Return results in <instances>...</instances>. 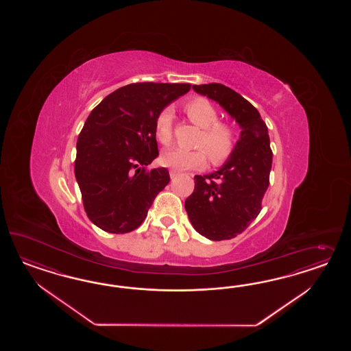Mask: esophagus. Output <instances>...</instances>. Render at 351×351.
<instances>
[{"mask_svg": "<svg viewBox=\"0 0 351 351\" xmlns=\"http://www.w3.org/2000/svg\"><path fill=\"white\" fill-rule=\"evenodd\" d=\"M170 176L171 179H175L176 176H179V172H176V171L171 170L170 171Z\"/></svg>", "mask_w": 351, "mask_h": 351, "instance_id": "1", "label": "esophagus"}]
</instances>
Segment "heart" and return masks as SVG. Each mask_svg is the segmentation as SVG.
<instances>
[{
	"mask_svg": "<svg viewBox=\"0 0 351 351\" xmlns=\"http://www.w3.org/2000/svg\"><path fill=\"white\" fill-rule=\"evenodd\" d=\"M191 123L202 128L195 147L199 149L173 148L163 153L160 163L173 171L201 169L207 160L213 166H223L230 160L238 144V132L230 125L220 121V113L204 97H193L184 106ZM173 113L171 108L160 109L154 121L156 135L160 144L170 145L173 138Z\"/></svg>",
	"mask_w": 351,
	"mask_h": 351,
	"instance_id": "1",
	"label": "heart"
}]
</instances>
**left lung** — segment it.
Masks as SVG:
<instances>
[{"label":"left lung","mask_w":351,"mask_h":351,"mask_svg":"<svg viewBox=\"0 0 351 351\" xmlns=\"http://www.w3.org/2000/svg\"><path fill=\"white\" fill-rule=\"evenodd\" d=\"M193 90L217 101L242 128L233 156L213 173L195 175L185 210L198 233L225 241L243 233L263 208L270 182L273 152L267 126L243 96L221 84L194 85Z\"/></svg>","instance_id":"left-lung-1"}]
</instances>
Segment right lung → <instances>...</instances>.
<instances>
[{
	"instance_id": "1",
	"label": "right lung",
	"mask_w": 351,
	"mask_h": 351,
	"mask_svg": "<svg viewBox=\"0 0 351 351\" xmlns=\"http://www.w3.org/2000/svg\"><path fill=\"white\" fill-rule=\"evenodd\" d=\"M191 84L136 82L104 97L77 141L75 175L87 217L108 233L138 229L160 191L167 169L147 171L158 156L154 121Z\"/></svg>"
}]
</instances>
